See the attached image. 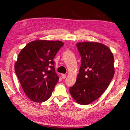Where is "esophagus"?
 <instances>
[{"instance_id": "obj_1", "label": "esophagus", "mask_w": 130, "mask_h": 130, "mask_svg": "<svg viewBox=\"0 0 130 130\" xmlns=\"http://www.w3.org/2000/svg\"><path fill=\"white\" fill-rule=\"evenodd\" d=\"M66 77V75L65 74H62L61 75V77L62 78V79H65Z\"/></svg>"}]
</instances>
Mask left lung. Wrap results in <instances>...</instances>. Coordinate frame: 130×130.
Returning a JSON list of instances; mask_svg holds the SVG:
<instances>
[{
	"label": "left lung",
	"mask_w": 130,
	"mask_h": 130,
	"mask_svg": "<svg viewBox=\"0 0 130 130\" xmlns=\"http://www.w3.org/2000/svg\"><path fill=\"white\" fill-rule=\"evenodd\" d=\"M81 64L76 83L69 89L78 104L86 105L97 100L108 87L115 74L113 54L96 42L78 43Z\"/></svg>",
	"instance_id": "obj_1"
}]
</instances>
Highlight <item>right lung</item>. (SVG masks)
<instances>
[{
    "mask_svg": "<svg viewBox=\"0 0 130 130\" xmlns=\"http://www.w3.org/2000/svg\"><path fill=\"white\" fill-rule=\"evenodd\" d=\"M63 45L61 41H32L18 55L15 71L24 92L31 101L42 102L50 97L59 81L53 59Z\"/></svg>",
    "mask_w": 130,
    "mask_h": 130,
    "instance_id": "1",
    "label": "right lung"
}]
</instances>
